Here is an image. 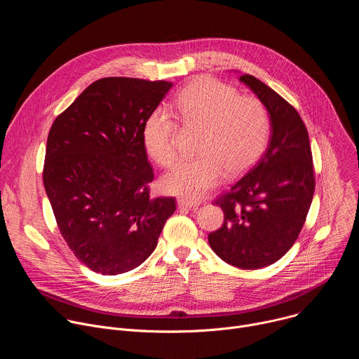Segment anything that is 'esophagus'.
Here are the masks:
<instances>
[{
  "instance_id": "obj_1",
  "label": "esophagus",
  "mask_w": 359,
  "mask_h": 359,
  "mask_svg": "<svg viewBox=\"0 0 359 359\" xmlns=\"http://www.w3.org/2000/svg\"><path fill=\"white\" fill-rule=\"evenodd\" d=\"M198 204L200 203L196 201V200H187V198H179L177 200L179 209H193V208H197Z\"/></svg>"
}]
</instances>
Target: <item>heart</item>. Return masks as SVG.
Returning <instances> with one entry per match:
<instances>
[{"label":"heart","mask_w":359,"mask_h":359,"mask_svg":"<svg viewBox=\"0 0 359 359\" xmlns=\"http://www.w3.org/2000/svg\"><path fill=\"white\" fill-rule=\"evenodd\" d=\"M173 108L186 125L201 128L194 159L180 162L163 180V189L186 198H198L226 176L251 168L267 147L270 116L259 99L240 96L236 88L213 78L186 86ZM176 121L165 108L151 111L143 125V143L150 158L170 168L177 159Z\"/></svg>","instance_id":"heart-1"}]
</instances>
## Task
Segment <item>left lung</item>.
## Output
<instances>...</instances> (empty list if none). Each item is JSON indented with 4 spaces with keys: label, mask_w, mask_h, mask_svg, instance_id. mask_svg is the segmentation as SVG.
<instances>
[{
    "label": "left lung",
    "mask_w": 359,
    "mask_h": 359,
    "mask_svg": "<svg viewBox=\"0 0 359 359\" xmlns=\"http://www.w3.org/2000/svg\"><path fill=\"white\" fill-rule=\"evenodd\" d=\"M240 81L266 107L271 135L260 161L216 201L224 223L209 244L230 266L255 270L280 260L298 238L316 177L309 132L295 108L252 75Z\"/></svg>",
    "instance_id": "obj_1"
}]
</instances>
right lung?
<instances>
[{
  "label": "right lung",
  "mask_w": 359,
  "mask_h": 359,
  "mask_svg": "<svg viewBox=\"0 0 359 359\" xmlns=\"http://www.w3.org/2000/svg\"><path fill=\"white\" fill-rule=\"evenodd\" d=\"M172 86L102 78L50 126L43 187L64 240L95 273L116 276L140 266L176 210V198L150 197L153 169L143 143L147 116Z\"/></svg>",
  "instance_id": "right-lung-1"
}]
</instances>
